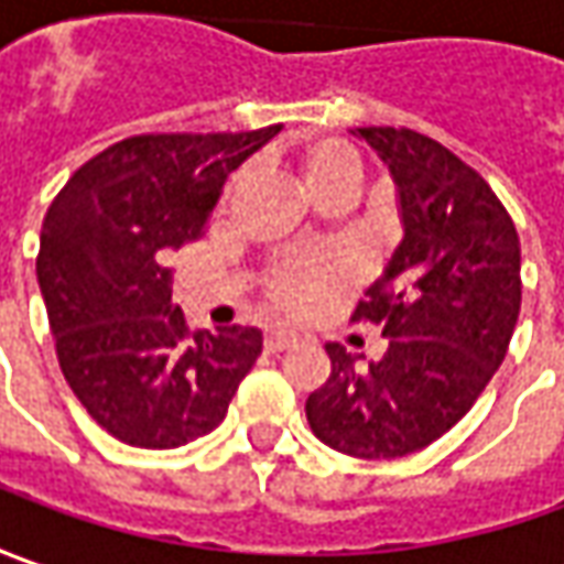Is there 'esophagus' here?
Instances as JSON below:
<instances>
[{"label": "esophagus", "instance_id": "esophagus-1", "mask_svg": "<svg viewBox=\"0 0 564 564\" xmlns=\"http://www.w3.org/2000/svg\"><path fill=\"white\" fill-rule=\"evenodd\" d=\"M290 346H296V334L271 330V334L264 337V349H268V352H283V349H290Z\"/></svg>", "mask_w": 564, "mask_h": 564}]
</instances>
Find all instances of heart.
<instances>
[{"instance_id": "1", "label": "heart", "mask_w": 564, "mask_h": 564, "mask_svg": "<svg viewBox=\"0 0 564 564\" xmlns=\"http://www.w3.org/2000/svg\"><path fill=\"white\" fill-rule=\"evenodd\" d=\"M302 181L315 199L337 193H356L361 184V159L343 140H315L300 152ZM243 184V174L234 177L230 193ZM352 278V259L346 256H293L271 274V300L290 315H305L318 305L337 283Z\"/></svg>"}]
</instances>
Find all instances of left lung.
<instances>
[{
	"label": "left lung",
	"mask_w": 564,
	"mask_h": 564,
	"mask_svg": "<svg viewBox=\"0 0 564 564\" xmlns=\"http://www.w3.org/2000/svg\"><path fill=\"white\" fill-rule=\"evenodd\" d=\"M397 184L402 240L352 318L383 327L378 361L327 343L330 378L305 399L321 443L399 458L440 440L506 359L521 308V243L487 181L437 140L359 127Z\"/></svg>",
	"instance_id": "left-lung-1"
}]
</instances>
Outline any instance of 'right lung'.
Returning <instances> with one entry per match:
<instances>
[{
  "label": "right lung",
  "mask_w": 564,
  "mask_h": 564,
  "mask_svg": "<svg viewBox=\"0 0 564 564\" xmlns=\"http://www.w3.org/2000/svg\"><path fill=\"white\" fill-rule=\"evenodd\" d=\"M278 133L130 137L52 199L36 281L58 365L93 421L127 446L177 449L212 434L262 352L259 327L186 330L171 259L203 237L227 177Z\"/></svg>",
  "instance_id": "obj_1"
}]
</instances>
